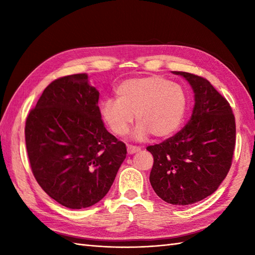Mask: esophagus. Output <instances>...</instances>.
<instances>
[{"label": "esophagus", "instance_id": "obj_1", "mask_svg": "<svg viewBox=\"0 0 255 255\" xmlns=\"http://www.w3.org/2000/svg\"><path fill=\"white\" fill-rule=\"evenodd\" d=\"M140 150H141V148H139V147H134V145H131V144H128L127 145V151H128L129 154L136 153V152H138V151H140Z\"/></svg>", "mask_w": 255, "mask_h": 255}]
</instances>
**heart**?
Returning a JSON list of instances; mask_svg holds the SVG:
<instances>
[{"label":"heart","mask_w":255,"mask_h":255,"mask_svg":"<svg viewBox=\"0 0 255 255\" xmlns=\"http://www.w3.org/2000/svg\"><path fill=\"white\" fill-rule=\"evenodd\" d=\"M115 94L116 100L101 103L100 116L117 137L128 132L133 115L138 123L134 139L143 140L150 133L156 138L169 137L181 126L187 110L183 86L156 75L125 80Z\"/></svg>","instance_id":"1"}]
</instances>
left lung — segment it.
<instances>
[{
	"label": "left lung",
	"instance_id": "left-lung-1",
	"mask_svg": "<svg viewBox=\"0 0 255 255\" xmlns=\"http://www.w3.org/2000/svg\"><path fill=\"white\" fill-rule=\"evenodd\" d=\"M182 75L194 91L192 117L182 130L149 145L153 155L150 183L164 202L185 206L213 194L230 170L236 144V121L228 101L208 80Z\"/></svg>",
	"mask_w": 255,
	"mask_h": 255
}]
</instances>
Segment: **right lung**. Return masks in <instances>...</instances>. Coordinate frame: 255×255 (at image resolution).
<instances>
[{"label": "right lung", "mask_w": 255, "mask_h": 255, "mask_svg": "<svg viewBox=\"0 0 255 255\" xmlns=\"http://www.w3.org/2000/svg\"><path fill=\"white\" fill-rule=\"evenodd\" d=\"M99 97L88 74L68 75L47 86L26 119L32 174L52 199L71 209L99 203L126 159V144L101 119Z\"/></svg>", "instance_id": "add662e5"}]
</instances>
